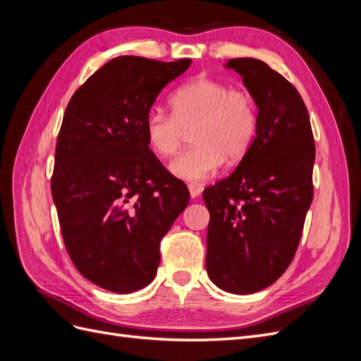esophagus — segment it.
I'll list each match as a JSON object with an SVG mask.
<instances>
[{
  "instance_id": "esophagus-1",
  "label": "esophagus",
  "mask_w": 361,
  "mask_h": 361,
  "mask_svg": "<svg viewBox=\"0 0 361 361\" xmlns=\"http://www.w3.org/2000/svg\"><path fill=\"white\" fill-rule=\"evenodd\" d=\"M188 190H190L191 197L195 199V197H199V195L202 194L203 187H202V185H197V183H190V185H188Z\"/></svg>"
}]
</instances>
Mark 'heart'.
Wrapping results in <instances>:
<instances>
[{
    "label": "heart",
    "instance_id": "b5f03b06",
    "mask_svg": "<svg viewBox=\"0 0 361 361\" xmlns=\"http://www.w3.org/2000/svg\"><path fill=\"white\" fill-rule=\"evenodd\" d=\"M171 114L150 110L143 123L149 149L161 158L173 157L191 130L194 146L170 164L178 179L203 182L224 159H241L257 134V105L248 92L212 78H195L170 96Z\"/></svg>",
    "mask_w": 361,
    "mask_h": 361
}]
</instances>
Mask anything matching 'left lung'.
<instances>
[{"label": "left lung", "mask_w": 361, "mask_h": 361, "mask_svg": "<svg viewBox=\"0 0 361 361\" xmlns=\"http://www.w3.org/2000/svg\"><path fill=\"white\" fill-rule=\"evenodd\" d=\"M257 105V134L231 176L203 191L211 214L206 271L215 285L247 295L271 286L298 248L313 200L314 140L297 89L267 63L232 59Z\"/></svg>", "instance_id": "obj_1"}]
</instances>
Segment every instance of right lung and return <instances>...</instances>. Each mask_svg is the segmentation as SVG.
I'll return each mask as SVG.
<instances>
[{
    "instance_id": "obj_1",
    "label": "right lung",
    "mask_w": 361,
    "mask_h": 361,
    "mask_svg": "<svg viewBox=\"0 0 361 361\" xmlns=\"http://www.w3.org/2000/svg\"><path fill=\"white\" fill-rule=\"evenodd\" d=\"M190 64L116 57L68 104L51 192L73 265L102 289L130 293L147 286L161 239L190 202L187 185L162 166L143 130L161 90Z\"/></svg>"
}]
</instances>
